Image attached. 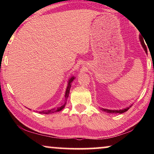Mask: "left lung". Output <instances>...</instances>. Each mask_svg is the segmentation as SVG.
Returning a JSON list of instances; mask_svg holds the SVG:
<instances>
[{
	"label": "left lung",
	"instance_id": "1",
	"mask_svg": "<svg viewBox=\"0 0 154 154\" xmlns=\"http://www.w3.org/2000/svg\"><path fill=\"white\" fill-rule=\"evenodd\" d=\"M139 40H140V44H141L142 47L144 49V50L145 51V53L147 54V48H146L145 46V44L144 43V41H143V38L142 37V36L139 35ZM132 105H130L129 106H127V107L124 108V109H119V110H111V109H104V108H101L100 109L102 110L103 111H105L106 112V113H123L124 112L127 111L128 109L131 107Z\"/></svg>",
	"mask_w": 154,
	"mask_h": 154
}]
</instances>
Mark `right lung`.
Listing matches in <instances>:
<instances>
[{"mask_svg": "<svg viewBox=\"0 0 154 154\" xmlns=\"http://www.w3.org/2000/svg\"><path fill=\"white\" fill-rule=\"evenodd\" d=\"M75 79V77L74 76H72V77L70 78V79H69V82H68L66 89V91H65V94H64L65 103H64V105H62L60 106H58V107H57V108L51 109H49V110L41 111L39 112V113H41V114H50V113H56V112H59V111H62V109H63L65 107V106H66L67 98H68V97H69V92H70V88H71V83L73 82Z\"/></svg>", "mask_w": 154, "mask_h": 154, "instance_id": "right-lung-1", "label": "right lung"}]
</instances>
